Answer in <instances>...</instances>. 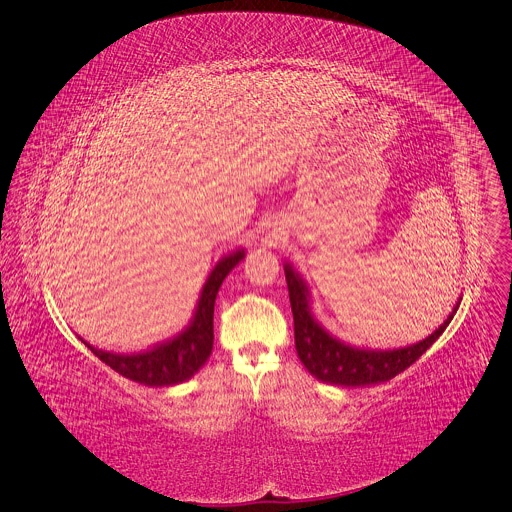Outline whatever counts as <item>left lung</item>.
<instances>
[{
	"instance_id": "obj_1",
	"label": "left lung",
	"mask_w": 512,
	"mask_h": 512,
	"mask_svg": "<svg viewBox=\"0 0 512 512\" xmlns=\"http://www.w3.org/2000/svg\"><path fill=\"white\" fill-rule=\"evenodd\" d=\"M285 279L295 323V349L301 363L319 381L343 387L385 383L409 369L443 335L461 305L457 303L447 321L417 345L393 351H363L333 339L315 323L307 305V287L289 265H285Z\"/></svg>"
}]
</instances>
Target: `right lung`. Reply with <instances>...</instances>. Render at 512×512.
<instances>
[{
    "label": "right lung",
    "instance_id": "1",
    "mask_svg": "<svg viewBox=\"0 0 512 512\" xmlns=\"http://www.w3.org/2000/svg\"><path fill=\"white\" fill-rule=\"evenodd\" d=\"M243 257V251H235L215 265L201 291V299L191 325L173 339L133 355L107 353L85 343L87 349H91L99 361H103L119 375L147 387H167L191 379L205 365L213 349V309L217 291L229 271Z\"/></svg>",
    "mask_w": 512,
    "mask_h": 512
}]
</instances>
